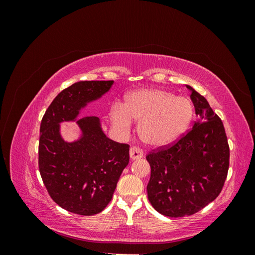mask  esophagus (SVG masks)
Wrapping results in <instances>:
<instances>
[{
  "label": "esophagus",
  "instance_id": "1",
  "mask_svg": "<svg viewBox=\"0 0 255 255\" xmlns=\"http://www.w3.org/2000/svg\"><path fill=\"white\" fill-rule=\"evenodd\" d=\"M142 156H143V152L139 148H137V146H132V148L129 149V157L132 160L139 159Z\"/></svg>",
  "mask_w": 255,
  "mask_h": 255
}]
</instances>
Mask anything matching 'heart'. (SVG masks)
<instances>
[{"label":"heart","instance_id":"b5f03b06","mask_svg":"<svg viewBox=\"0 0 255 255\" xmlns=\"http://www.w3.org/2000/svg\"><path fill=\"white\" fill-rule=\"evenodd\" d=\"M194 117V105L188 98L176 97L160 88H141L129 92L125 103L115 104L110 119L115 128L126 132L138 123L141 139L154 148L175 142L185 134Z\"/></svg>","mask_w":255,"mask_h":255}]
</instances>
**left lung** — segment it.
I'll use <instances>...</instances> for the list:
<instances>
[{
  "mask_svg": "<svg viewBox=\"0 0 255 255\" xmlns=\"http://www.w3.org/2000/svg\"><path fill=\"white\" fill-rule=\"evenodd\" d=\"M186 87L198 120L173 145L146 155L151 166L149 201L172 218L195 214L214 201L229 170L230 149L221 119L203 96Z\"/></svg>",
  "mask_w": 255,
  "mask_h": 255,
  "instance_id": "obj_1",
  "label": "left lung"
}]
</instances>
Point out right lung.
Instances as JSON below:
<instances>
[{
  "label": "right lung",
  "mask_w": 255,
  "mask_h": 255,
  "mask_svg": "<svg viewBox=\"0 0 255 255\" xmlns=\"http://www.w3.org/2000/svg\"><path fill=\"white\" fill-rule=\"evenodd\" d=\"M114 81H80L53 100L40 125L39 171L51 198L64 210L91 216L113 198L129 160L128 144L107 137L96 116L78 119L87 105L110 91ZM75 122L81 134L67 142L60 123Z\"/></svg>",
  "instance_id": "add662e5"
}]
</instances>
